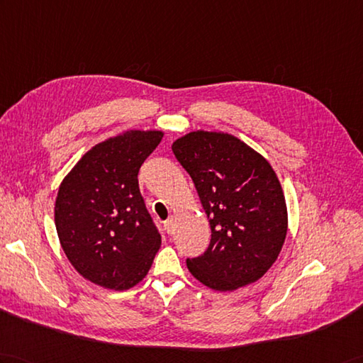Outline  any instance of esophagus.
I'll use <instances>...</instances> for the list:
<instances>
[{
  "label": "esophagus",
  "instance_id": "esophagus-1",
  "mask_svg": "<svg viewBox=\"0 0 363 363\" xmlns=\"http://www.w3.org/2000/svg\"><path fill=\"white\" fill-rule=\"evenodd\" d=\"M173 225H174V216H170L168 220L165 221V229L168 233L173 232Z\"/></svg>",
  "mask_w": 363,
  "mask_h": 363
}]
</instances>
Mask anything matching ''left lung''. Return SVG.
Instances as JSON below:
<instances>
[{"instance_id":"1","label":"left lung","mask_w":363,"mask_h":363,"mask_svg":"<svg viewBox=\"0 0 363 363\" xmlns=\"http://www.w3.org/2000/svg\"><path fill=\"white\" fill-rule=\"evenodd\" d=\"M195 182L212 240L190 274L207 288L235 291L275 263L288 233V207L274 168L258 151L221 131H190L172 145Z\"/></svg>"}]
</instances>
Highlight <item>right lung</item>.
I'll use <instances>...</instances> for the list:
<instances>
[{
	"instance_id": "obj_1",
	"label": "right lung",
	"mask_w": 363,
	"mask_h": 363,
	"mask_svg": "<svg viewBox=\"0 0 363 363\" xmlns=\"http://www.w3.org/2000/svg\"><path fill=\"white\" fill-rule=\"evenodd\" d=\"M164 131L126 130L88 150L55 199L62 249L83 278L126 291L148 274L161 235L140 195L138 173Z\"/></svg>"
}]
</instances>
